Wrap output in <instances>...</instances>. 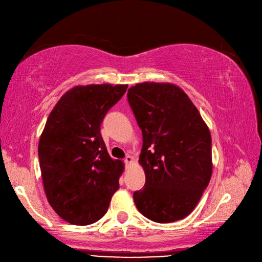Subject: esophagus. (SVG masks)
Wrapping results in <instances>:
<instances>
[{
    "label": "esophagus",
    "instance_id": "1",
    "mask_svg": "<svg viewBox=\"0 0 262 262\" xmlns=\"http://www.w3.org/2000/svg\"><path fill=\"white\" fill-rule=\"evenodd\" d=\"M132 162H133V158H132V156H130V155H126V156H125V158H124V163H125V165H130V164H132Z\"/></svg>",
    "mask_w": 262,
    "mask_h": 262
}]
</instances>
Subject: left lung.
<instances>
[{
    "mask_svg": "<svg viewBox=\"0 0 262 262\" xmlns=\"http://www.w3.org/2000/svg\"><path fill=\"white\" fill-rule=\"evenodd\" d=\"M128 100L143 136L139 163L145 186L133 194L143 215L157 223L188 216L212 176V140L199 110L179 86L143 82Z\"/></svg>",
    "mask_w": 262,
    "mask_h": 262,
    "instance_id": "left-lung-1",
    "label": "left lung"
}]
</instances>
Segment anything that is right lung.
Listing matches in <instances>:
<instances>
[{
    "mask_svg": "<svg viewBox=\"0 0 262 262\" xmlns=\"http://www.w3.org/2000/svg\"><path fill=\"white\" fill-rule=\"evenodd\" d=\"M128 85H77L47 119L38 145L47 199L70 224L89 225L105 215L119 189L122 161L113 160L100 134L108 110Z\"/></svg>",
    "mask_w": 262,
    "mask_h": 262,
    "instance_id": "obj_1",
    "label": "right lung"
}]
</instances>
